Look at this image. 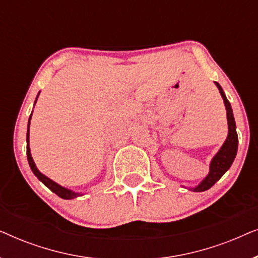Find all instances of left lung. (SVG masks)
<instances>
[{"instance_id":"1","label":"left lung","mask_w":258,"mask_h":258,"mask_svg":"<svg viewBox=\"0 0 258 258\" xmlns=\"http://www.w3.org/2000/svg\"><path fill=\"white\" fill-rule=\"evenodd\" d=\"M218 90H220L221 96L224 101L225 109H227V118H228V137L225 140L223 146L221 147V149L218 150V153L215 155L210 163V171L206 178L200 183L199 185L195 188H191L189 190L192 191L200 192V191H206V190L210 189L222 176L224 175V172L231 167L232 162H234L236 154H237V148H238V137L237 133H236V123L234 118V114H232V109L230 105V102L228 101L227 96H225L223 89L217 82H215Z\"/></svg>"}]
</instances>
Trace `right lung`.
Returning a JSON list of instances; mask_svg holds the SVG:
<instances>
[{"mask_svg":"<svg viewBox=\"0 0 258 258\" xmlns=\"http://www.w3.org/2000/svg\"><path fill=\"white\" fill-rule=\"evenodd\" d=\"M37 97H36V101H37ZM36 101H35V103H36ZM31 114H33V112H31ZM30 118H31V115L29 117V124H30ZM29 124H28V130H27V157H28V162H29V165H30L31 170H33V172H34V175L36 176V177L40 179V181L43 183L45 186H48V188L50 189L52 192H55L56 195L59 196L63 200H72V199H75V197H79L82 195V194H80V192H74V191H72V190L63 188V186L57 184V183L54 181H51L50 178H48L47 176H44L43 174H41V172L38 171V169L36 168V165H35V162L30 154V148H29V126L30 125Z\"/></svg>","mask_w":258,"mask_h":258,"instance_id":"add662e5","label":"right lung"}]
</instances>
